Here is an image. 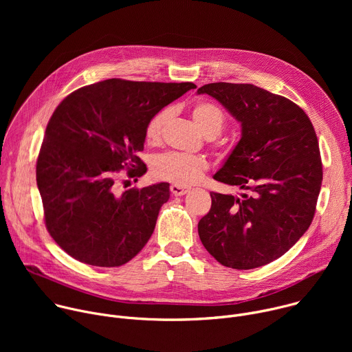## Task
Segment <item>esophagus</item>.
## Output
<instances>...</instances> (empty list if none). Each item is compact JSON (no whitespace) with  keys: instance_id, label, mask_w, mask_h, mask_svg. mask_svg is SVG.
I'll return each mask as SVG.
<instances>
[{"instance_id":"obj_1","label":"esophagus","mask_w":352,"mask_h":352,"mask_svg":"<svg viewBox=\"0 0 352 352\" xmlns=\"http://www.w3.org/2000/svg\"><path fill=\"white\" fill-rule=\"evenodd\" d=\"M170 189H171V193H173L174 196H182V195H185V193L188 192L186 188H182V186H179V185H171Z\"/></svg>"}]
</instances>
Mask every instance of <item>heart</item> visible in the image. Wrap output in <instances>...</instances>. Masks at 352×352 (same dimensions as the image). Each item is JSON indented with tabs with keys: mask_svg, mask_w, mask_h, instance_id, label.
<instances>
[{
	"mask_svg": "<svg viewBox=\"0 0 352 352\" xmlns=\"http://www.w3.org/2000/svg\"><path fill=\"white\" fill-rule=\"evenodd\" d=\"M170 117L171 109H162L150 117L144 128V136L150 144H157L162 140ZM192 118L208 138H216L226 125L224 111L210 102L196 103L192 109ZM208 168L209 163L205 157L179 152L159 155L152 162V174L155 178L185 186L196 184Z\"/></svg>",
	"mask_w": 352,
	"mask_h": 352,
	"instance_id": "b5f03b06",
	"label": "heart"
}]
</instances>
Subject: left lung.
Instances as JSON below:
<instances>
[{
  "label": "left lung",
  "instance_id": "obj_1",
  "mask_svg": "<svg viewBox=\"0 0 352 352\" xmlns=\"http://www.w3.org/2000/svg\"><path fill=\"white\" fill-rule=\"evenodd\" d=\"M241 122V139L214 179L245 190L210 192V212L199 238L223 266L249 270L280 256L309 228L323 170L314 125L291 100L249 83L197 89Z\"/></svg>",
  "mask_w": 352,
  "mask_h": 352
}]
</instances>
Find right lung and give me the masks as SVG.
<instances>
[{
	"label": "right lung",
	"instance_id": "right-lung-1",
	"mask_svg": "<svg viewBox=\"0 0 352 352\" xmlns=\"http://www.w3.org/2000/svg\"><path fill=\"white\" fill-rule=\"evenodd\" d=\"M196 85L107 79L72 91L50 118L36 166L47 231L74 259L122 266L152 236L170 184L117 192L146 173L147 121Z\"/></svg>",
	"mask_w": 352,
	"mask_h": 352
}]
</instances>
